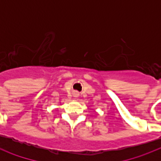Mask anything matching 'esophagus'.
<instances>
[{
  "label": "esophagus",
  "instance_id": "1",
  "mask_svg": "<svg viewBox=\"0 0 161 161\" xmlns=\"http://www.w3.org/2000/svg\"><path fill=\"white\" fill-rule=\"evenodd\" d=\"M78 93H74V97H78Z\"/></svg>",
  "mask_w": 161,
  "mask_h": 161
}]
</instances>
